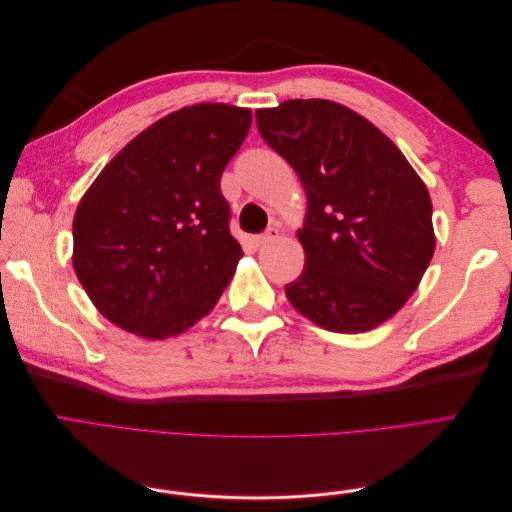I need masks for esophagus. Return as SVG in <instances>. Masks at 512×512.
Here are the masks:
<instances>
[{
    "mask_svg": "<svg viewBox=\"0 0 512 512\" xmlns=\"http://www.w3.org/2000/svg\"><path fill=\"white\" fill-rule=\"evenodd\" d=\"M277 237H280V230H277V228L273 226V228H269L267 232H262V235H256V237L252 239V243H254L256 247H265V245H269L271 241H275Z\"/></svg>",
    "mask_w": 512,
    "mask_h": 512,
    "instance_id": "esophagus-1",
    "label": "esophagus"
}]
</instances>
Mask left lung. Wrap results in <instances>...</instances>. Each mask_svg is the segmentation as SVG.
Listing matches in <instances>:
<instances>
[{"mask_svg": "<svg viewBox=\"0 0 512 512\" xmlns=\"http://www.w3.org/2000/svg\"><path fill=\"white\" fill-rule=\"evenodd\" d=\"M256 126L307 196L297 230L305 267L286 286L288 301L327 331L380 327L436 250L427 185L389 136L344 104L286 100L258 108Z\"/></svg>", "mask_w": 512, "mask_h": 512, "instance_id": "8db88e82", "label": "left lung"}]
</instances>
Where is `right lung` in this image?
I'll return each instance as SVG.
<instances>
[{"label": "right lung", "mask_w": 512, "mask_h": 512, "mask_svg": "<svg viewBox=\"0 0 512 512\" xmlns=\"http://www.w3.org/2000/svg\"><path fill=\"white\" fill-rule=\"evenodd\" d=\"M250 108L203 102L151 123L108 162L72 222V267L115 327L175 337L205 318L243 256L220 179Z\"/></svg>", "instance_id": "add662e5"}]
</instances>
